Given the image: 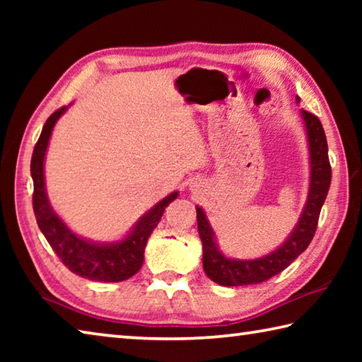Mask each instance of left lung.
<instances>
[{
	"instance_id": "left-lung-1",
	"label": "left lung",
	"mask_w": 362,
	"mask_h": 362,
	"mask_svg": "<svg viewBox=\"0 0 362 362\" xmlns=\"http://www.w3.org/2000/svg\"><path fill=\"white\" fill-rule=\"evenodd\" d=\"M297 102L300 99L297 97ZM302 118L306 129V140L310 150V189L306 204L298 218V223L281 246L265 257L254 260L228 259L220 252L216 244L209 220L204 211L196 207V220H198L199 238L203 241V267L207 278L220 286H249L259 284L273 278L286 269L313 240L317 220H320L321 207L326 201L330 187V169L327 140L322 124L317 116L302 110Z\"/></svg>"
}]
</instances>
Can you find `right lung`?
<instances>
[{"label":"right lung","mask_w":362,"mask_h":362,"mask_svg":"<svg viewBox=\"0 0 362 362\" xmlns=\"http://www.w3.org/2000/svg\"><path fill=\"white\" fill-rule=\"evenodd\" d=\"M65 112L66 107H62L49 116L33 150L30 170H32L33 179V211L36 222L54 252L71 273L90 281L119 283L134 276L142 268L146 241L151 231L156 228L169 203H173L179 193H170L144 217H140L124 240L116 243H93L75 235L54 212L45 187V156L47 144L54 126Z\"/></svg>","instance_id":"obj_1"}]
</instances>
